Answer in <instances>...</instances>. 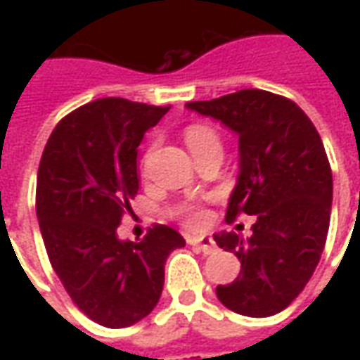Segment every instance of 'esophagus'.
<instances>
[{"mask_svg": "<svg viewBox=\"0 0 360 360\" xmlns=\"http://www.w3.org/2000/svg\"><path fill=\"white\" fill-rule=\"evenodd\" d=\"M187 243L188 245H193L195 249L200 250V252H204V255H210V252H214V250L218 249V247H216V241H214L212 237H206V235H200V237H188Z\"/></svg>", "mask_w": 360, "mask_h": 360, "instance_id": "34e87169", "label": "esophagus"}]
</instances>
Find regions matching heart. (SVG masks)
Here are the masks:
<instances>
[{"label":"heart","instance_id":"heart-1","mask_svg":"<svg viewBox=\"0 0 360 360\" xmlns=\"http://www.w3.org/2000/svg\"><path fill=\"white\" fill-rule=\"evenodd\" d=\"M185 142H187L188 150L195 158L202 152H208V150H221V141H219L218 134L214 133L210 127L204 125L188 127L185 131ZM150 156H152V150H148V154L144 158V164H148ZM183 218L188 226L196 227L204 221V212L198 206H188L183 210Z\"/></svg>","mask_w":360,"mask_h":360}]
</instances>
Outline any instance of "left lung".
Returning <instances> with one entry per match:
<instances>
[{
  "label": "left lung",
  "mask_w": 360,
  "mask_h": 360,
  "mask_svg": "<svg viewBox=\"0 0 360 360\" xmlns=\"http://www.w3.org/2000/svg\"><path fill=\"white\" fill-rule=\"evenodd\" d=\"M187 110L239 136V175L226 218L257 216L247 239L214 235L219 249L241 260L239 276L216 295L243 316L278 314L309 283L328 237L333 183L322 139L297 103L266 90L188 102Z\"/></svg>",
  "instance_id": "left-lung-1"
}]
</instances>
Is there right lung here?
I'll return each mask as SVG.
<instances>
[{"mask_svg": "<svg viewBox=\"0 0 360 360\" xmlns=\"http://www.w3.org/2000/svg\"><path fill=\"white\" fill-rule=\"evenodd\" d=\"M169 111L102 98L59 121L36 179V216L51 268L79 309L105 328L148 316L164 289L169 252L185 239L154 226L142 241H121V216L139 193L142 136Z\"/></svg>", "mask_w": 360, "mask_h": 360, "instance_id": "obj_1", "label": "right lung"}]
</instances>
